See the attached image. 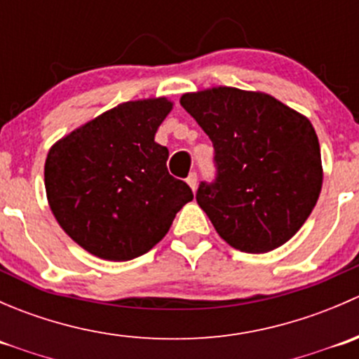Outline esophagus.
<instances>
[{"label": "esophagus", "instance_id": "obj_1", "mask_svg": "<svg viewBox=\"0 0 359 359\" xmlns=\"http://www.w3.org/2000/svg\"><path fill=\"white\" fill-rule=\"evenodd\" d=\"M186 182L189 184L191 189H193V191L196 189V184H198V175H196V172H191L189 177H187V179H186Z\"/></svg>", "mask_w": 359, "mask_h": 359}]
</instances>
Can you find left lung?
Returning <instances> with one entry per match:
<instances>
[{
    "mask_svg": "<svg viewBox=\"0 0 359 359\" xmlns=\"http://www.w3.org/2000/svg\"><path fill=\"white\" fill-rule=\"evenodd\" d=\"M213 144L217 175L196 201L224 241L247 253L281 247L302 227L323 184L306 116L260 92L219 86L180 99Z\"/></svg>",
    "mask_w": 359,
    "mask_h": 359,
    "instance_id": "left-lung-1",
    "label": "left lung"
}]
</instances>
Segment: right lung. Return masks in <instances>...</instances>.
<instances>
[{
	"label": "right lung",
	"mask_w": 359,
	"mask_h": 359,
	"mask_svg": "<svg viewBox=\"0 0 359 359\" xmlns=\"http://www.w3.org/2000/svg\"><path fill=\"white\" fill-rule=\"evenodd\" d=\"M170 111L165 97L119 104L48 151L50 208L92 255L114 262L144 255L193 200L191 187L168 173V149L154 142Z\"/></svg>",
	"instance_id": "obj_1"
}]
</instances>
